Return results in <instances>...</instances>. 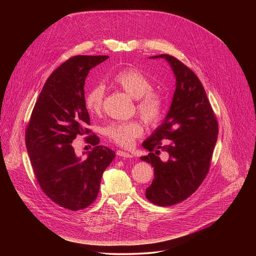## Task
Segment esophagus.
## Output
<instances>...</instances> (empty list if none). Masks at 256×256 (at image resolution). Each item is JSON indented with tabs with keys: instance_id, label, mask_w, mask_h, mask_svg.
Listing matches in <instances>:
<instances>
[{
	"instance_id": "obj_1",
	"label": "esophagus",
	"mask_w": 256,
	"mask_h": 256,
	"mask_svg": "<svg viewBox=\"0 0 256 256\" xmlns=\"http://www.w3.org/2000/svg\"><path fill=\"white\" fill-rule=\"evenodd\" d=\"M116 155L120 157H122V158H132V154H128V153H126L124 151H120V150L116 151Z\"/></svg>"
}]
</instances>
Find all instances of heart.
<instances>
[{
  "instance_id": "1",
  "label": "heart",
  "mask_w": 256,
  "mask_h": 256,
  "mask_svg": "<svg viewBox=\"0 0 256 256\" xmlns=\"http://www.w3.org/2000/svg\"><path fill=\"white\" fill-rule=\"evenodd\" d=\"M116 86L136 99V110L140 118L149 126H158L164 118L166 104L164 98L153 91V82L142 70L136 68H126L120 70L114 77ZM104 87L94 86L86 95L85 103L88 112L97 114L101 112L104 100ZM104 134L120 147H130L134 140L144 132L140 120H132L108 124L104 128Z\"/></svg>"
}]
</instances>
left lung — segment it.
<instances>
[{
    "mask_svg": "<svg viewBox=\"0 0 256 256\" xmlns=\"http://www.w3.org/2000/svg\"><path fill=\"white\" fill-rule=\"evenodd\" d=\"M159 58L170 64L176 88L166 118L142 142L150 153L140 159L154 167V179L146 190V198L154 204L168 206L186 200L202 184L210 169L218 126L194 72L169 54L151 58ZM161 150L170 155L165 162L158 157Z\"/></svg>",
    "mask_w": 256,
    "mask_h": 256,
    "instance_id": "8db88e82",
    "label": "left lung"
}]
</instances>
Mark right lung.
Instances as JSON below:
<instances>
[{
	"instance_id": "1",
	"label": "right lung",
	"mask_w": 256,
	"mask_h": 256,
	"mask_svg": "<svg viewBox=\"0 0 256 256\" xmlns=\"http://www.w3.org/2000/svg\"><path fill=\"white\" fill-rule=\"evenodd\" d=\"M108 58L76 56L56 68L26 128V148L40 186L54 202L70 210H83L96 200L102 174L116 157L114 151L98 144L99 138L87 128L90 116L84 95L89 70ZM85 134L94 147L82 160L76 156L71 142Z\"/></svg>"
}]
</instances>
